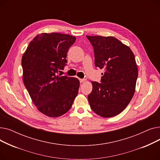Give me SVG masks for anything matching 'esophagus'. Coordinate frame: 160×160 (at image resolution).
Wrapping results in <instances>:
<instances>
[{"mask_svg":"<svg viewBox=\"0 0 160 160\" xmlns=\"http://www.w3.org/2000/svg\"><path fill=\"white\" fill-rule=\"evenodd\" d=\"M79 80H80V83H83V82H84L86 81V79H81V78H80Z\"/></svg>","mask_w":160,"mask_h":160,"instance_id":"34e87169","label":"esophagus"}]
</instances>
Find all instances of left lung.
<instances>
[{
    "label": "left lung",
    "instance_id": "obj_1",
    "mask_svg": "<svg viewBox=\"0 0 160 160\" xmlns=\"http://www.w3.org/2000/svg\"><path fill=\"white\" fill-rule=\"evenodd\" d=\"M86 37L94 50L95 67L104 70L101 83L91 82L89 105L100 116L114 117L124 110L134 95L138 76L135 56L114 37Z\"/></svg>",
    "mask_w": 160,
    "mask_h": 160
}]
</instances>
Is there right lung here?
Returning a JSON list of instances; mask_svg holds the SVG:
<instances>
[{
    "label": "right lung",
    "mask_w": 160,
    "mask_h": 160,
    "mask_svg": "<svg viewBox=\"0 0 160 160\" xmlns=\"http://www.w3.org/2000/svg\"><path fill=\"white\" fill-rule=\"evenodd\" d=\"M75 41L69 34L42 33L22 58L24 86L38 110L50 117L68 112L78 93L77 78L58 74L67 65V53Z\"/></svg>",
    "instance_id": "add662e5"
}]
</instances>
